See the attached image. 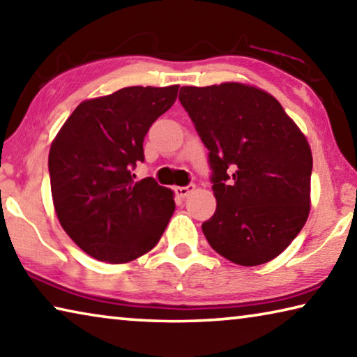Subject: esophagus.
I'll list each match as a JSON object with an SVG mask.
<instances>
[{"mask_svg":"<svg viewBox=\"0 0 357 357\" xmlns=\"http://www.w3.org/2000/svg\"><path fill=\"white\" fill-rule=\"evenodd\" d=\"M193 190H195V184H189V185H179V187H174V192H176V195L184 198L189 195V193H192Z\"/></svg>","mask_w":357,"mask_h":357,"instance_id":"obj_1","label":"esophagus"}]
</instances>
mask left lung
<instances>
[{"mask_svg": "<svg viewBox=\"0 0 357 357\" xmlns=\"http://www.w3.org/2000/svg\"><path fill=\"white\" fill-rule=\"evenodd\" d=\"M204 146L217 208L202 225L229 261L258 266L291 244L310 213L312 151L279 100L243 83L183 86Z\"/></svg>", "mask_w": 357, "mask_h": 357, "instance_id": "left-lung-1", "label": "left lung"}]
</instances>
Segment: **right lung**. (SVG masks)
<instances>
[{"label": "right lung", "mask_w": 357, "mask_h": 357, "mask_svg": "<svg viewBox=\"0 0 357 357\" xmlns=\"http://www.w3.org/2000/svg\"><path fill=\"white\" fill-rule=\"evenodd\" d=\"M179 84L129 86L82 102L48 154L52 197L69 238L100 261L128 263L159 243L174 213L173 192L134 181L143 140L178 98Z\"/></svg>", "instance_id": "1"}]
</instances>
